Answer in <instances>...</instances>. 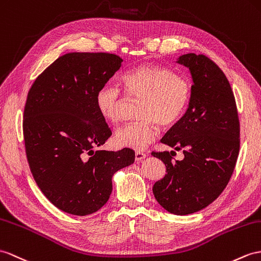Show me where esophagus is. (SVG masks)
<instances>
[{
  "mask_svg": "<svg viewBox=\"0 0 261 261\" xmlns=\"http://www.w3.org/2000/svg\"><path fill=\"white\" fill-rule=\"evenodd\" d=\"M146 152H143V151H136L135 152V161L136 162H142L143 160H145L146 158Z\"/></svg>",
  "mask_w": 261,
  "mask_h": 261,
  "instance_id": "esophagus-1",
  "label": "esophagus"
}]
</instances>
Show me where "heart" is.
I'll use <instances>...</instances> for the list:
<instances>
[{"label": "heart", "mask_w": 261, "mask_h": 261, "mask_svg": "<svg viewBox=\"0 0 261 261\" xmlns=\"http://www.w3.org/2000/svg\"><path fill=\"white\" fill-rule=\"evenodd\" d=\"M120 87L126 97L141 100L137 110L141 120L119 127L114 139L119 147L135 150H142L155 141L157 125L169 128L178 123L193 96V85L187 76L162 65H139L129 69L120 77ZM123 101V93L115 85H103L95 95L97 112L111 123L118 120Z\"/></svg>", "instance_id": "b5f03b06"}]
</instances>
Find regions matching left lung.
Here are the masks:
<instances>
[{"mask_svg":"<svg viewBox=\"0 0 261 261\" xmlns=\"http://www.w3.org/2000/svg\"><path fill=\"white\" fill-rule=\"evenodd\" d=\"M177 63L192 74L193 96L185 115L162 143L182 150L185 158L176 161L169 151L151 152L167 169L152 193L167 212L189 215L212 204L229 182L239 154L240 124L229 81L215 62L189 53Z\"/></svg>","mask_w":261,"mask_h":261,"instance_id":"8db88e82","label":"left lung"}]
</instances>
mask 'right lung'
<instances>
[{
    "instance_id": "1",
    "label": "right lung",
    "mask_w": 261,
    "mask_h": 261,
    "mask_svg": "<svg viewBox=\"0 0 261 261\" xmlns=\"http://www.w3.org/2000/svg\"><path fill=\"white\" fill-rule=\"evenodd\" d=\"M122 63L111 53H68L44 69L29 91L23 135L31 173L46 198L67 214L97 212L110 199L113 175L135 161L130 148L92 149L112 135L95 95Z\"/></svg>"
}]
</instances>
